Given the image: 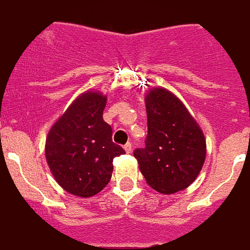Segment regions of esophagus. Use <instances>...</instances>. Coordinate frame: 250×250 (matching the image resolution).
Segmentation results:
<instances>
[{"mask_svg": "<svg viewBox=\"0 0 250 250\" xmlns=\"http://www.w3.org/2000/svg\"><path fill=\"white\" fill-rule=\"evenodd\" d=\"M124 149L126 151V153H130L131 152V149H133V146H131L130 142H127L126 145L124 146Z\"/></svg>", "mask_w": 250, "mask_h": 250, "instance_id": "34e87169", "label": "esophagus"}]
</instances>
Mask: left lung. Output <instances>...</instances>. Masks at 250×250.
<instances>
[{"label":"left lung","mask_w":250,"mask_h":250,"mask_svg":"<svg viewBox=\"0 0 250 250\" xmlns=\"http://www.w3.org/2000/svg\"><path fill=\"white\" fill-rule=\"evenodd\" d=\"M145 101L148 134L146 147L135 149L134 157L153 189L165 195L178 192L196 179L204 165V133L185 104L167 89H151Z\"/></svg>","instance_id":"obj_1"}]
</instances>
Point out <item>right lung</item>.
Instances as JSON below:
<instances>
[{"mask_svg":"<svg viewBox=\"0 0 250 250\" xmlns=\"http://www.w3.org/2000/svg\"><path fill=\"white\" fill-rule=\"evenodd\" d=\"M107 97L85 91L50 129L45 155L55 181L67 192L90 197L111 181L113 159L125 151L112 142V127L103 120Z\"/></svg>","mask_w":250,"mask_h":250,"instance_id":"1","label":"right lung"}]
</instances>
